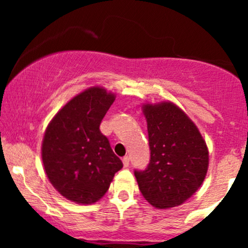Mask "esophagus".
Masks as SVG:
<instances>
[{
	"instance_id": "34e87169",
	"label": "esophagus",
	"mask_w": 248,
	"mask_h": 248,
	"mask_svg": "<svg viewBox=\"0 0 248 248\" xmlns=\"http://www.w3.org/2000/svg\"><path fill=\"white\" fill-rule=\"evenodd\" d=\"M129 156H124V158H122V163H124V168H128L129 167Z\"/></svg>"
}]
</instances>
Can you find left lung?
<instances>
[{
  "mask_svg": "<svg viewBox=\"0 0 248 248\" xmlns=\"http://www.w3.org/2000/svg\"><path fill=\"white\" fill-rule=\"evenodd\" d=\"M150 161L135 170L139 189L157 209L183 204L199 189L209 167V150L197 126L170 101L146 104Z\"/></svg>",
  "mask_w": 248,
  "mask_h": 248,
  "instance_id": "1",
  "label": "left lung"
}]
</instances>
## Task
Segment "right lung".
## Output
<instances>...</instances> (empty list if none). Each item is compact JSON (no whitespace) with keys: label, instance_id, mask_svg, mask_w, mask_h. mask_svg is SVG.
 <instances>
[{"label":"right lung","instance_id":"add662e5","mask_svg":"<svg viewBox=\"0 0 248 248\" xmlns=\"http://www.w3.org/2000/svg\"><path fill=\"white\" fill-rule=\"evenodd\" d=\"M115 100L102 87L79 93L55 115L45 130L42 160L53 187L78 204L104 197L122 162L100 132V124Z\"/></svg>","mask_w":248,"mask_h":248}]
</instances>
